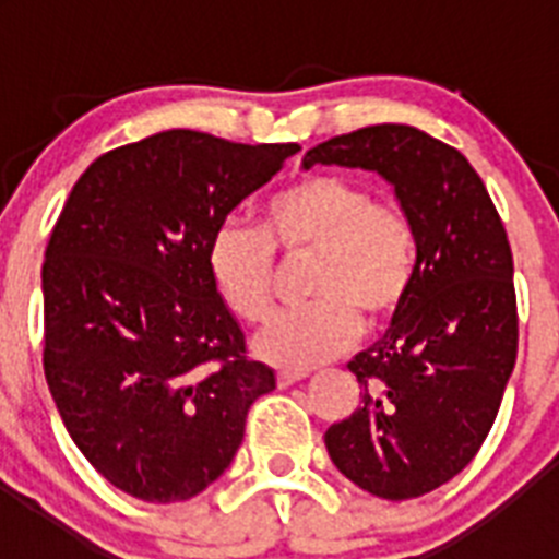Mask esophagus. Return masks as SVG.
<instances>
[{"instance_id":"esophagus-1","label":"esophagus","mask_w":559,"mask_h":559,"mask_svg":"<svg viewBox=\"0 0 559 559\" xmlns=\"http://www.w3.org/2000/svg\"><path fill=\"white\" fill-rule=\"evenodd\" d=\"M310 374V369H294V367H283L276 372V383L280 386H294L299 380H305Z\"/></svg>"}]
</instances>
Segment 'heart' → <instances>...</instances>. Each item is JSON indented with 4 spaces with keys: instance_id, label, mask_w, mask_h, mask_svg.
Listing matches in <instances>:
<instances>
[{
    "instance_id": "b5f03b06",
    "label": "heart",
    "mask_w": 559,
    "mask_h": 559,
    "mask_svg": "<svg viewBox=\"0 0 559 559\" xmlns=\"http://www.w3.org/2000/svg\"><path fill=\"white\" fill-rule=\"evenodd\" d=\"M313 249L310 302L274 316L254 338L276 367L308 369L358 341L364 313L386 322L412 294L417 226L400 201L344 173H308L260 206V229L224 221L206 243V276L226 310L260 324L274 310L276 257Z\"/></svg>"
}]
</instances>
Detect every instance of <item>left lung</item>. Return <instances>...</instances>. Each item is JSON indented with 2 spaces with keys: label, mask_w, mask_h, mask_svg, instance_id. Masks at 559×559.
Returning <instances> with one entry per match:
<instances>
[{
  "label": "left lung",
  "mask_w": 559,
  "mask_h": 559,
  "mask_svg": "<svg viewBox=\"0 0 559 559\" xmlns=\"http://www.w3.org/2000/svg\"><path fill=\"white\" fill-rule=\"evenodd\" d=\"M392 181L417 226V276L392 328L349 360L360 406L324 433L349 481L389 501L462 473L496 423L518 355L512 249L481 176L412 126H367L305 153Z\"/></svg>",
  "instance_id": "1"
}]
</instances>
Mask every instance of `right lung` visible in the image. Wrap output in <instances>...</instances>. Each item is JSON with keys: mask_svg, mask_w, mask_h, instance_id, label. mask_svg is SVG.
Wrapping results in <instances>:
<instances>
[{"mask_svg": "<svg viewBox=\"0 0 559 559\" xmlns=\"http://www.w3.org/2000/svg\"><path fill=\"white\" fill-rule=\"evenodd\" d=\"M296 151L173 128L97 156L69 192L44 251V378L117 490L199 496L276 386L212 290L206 243Z\"/></svg>", "mask_w": 559, "mask_h": 559, "instance_id": "1", "label": "right lung"}]
</instances>
